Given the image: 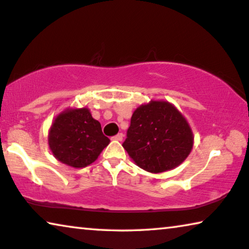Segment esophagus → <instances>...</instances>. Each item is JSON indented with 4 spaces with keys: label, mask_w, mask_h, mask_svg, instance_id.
Masks as SVG:
<instances>
[{
    "label": "esophagus",
    "mask_w": 249,
    "mask_h": 249,
    "mask_svg": "<svg viewBox=\"0 0 249 249\" xmlns=\"http://www.w3.org/2000/svg\"><path fill=\"white\" fill-rule=\"evenodd\" d=\"M123 133H118V134H116V135H115V136H113L112 137V139L113 140H115V141H122V140H123Z\"/></svg>",
    "instance_id": "34e87169"
}]
</instances>
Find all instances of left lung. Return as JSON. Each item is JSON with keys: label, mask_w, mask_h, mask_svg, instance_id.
I'll return each mask as SVG.
<instances>
[{"label": "left lung", "mask_w": 249, "mask_h": 249, "mask_svg": "<svg viewBox=\"0 0 249 249\" xmlns=\"http://www.w3.org/2000/svg\"><path fill=\"white\" fill-rule=\"evenodd\" d=\"M194 145L189 124L166 102H151L132 115L123 147L140 168L160 173L181 164Z\"/></svg>", "instance_id": "8db88e82"}]
</instances>
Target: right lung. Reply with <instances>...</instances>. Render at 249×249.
I'll use <instances>...</instances> for the list:
<instances>
[{
    "label": "right lung",
    "instance_id": "right-lung-1",
    "mask_svg": "<svg viewBox=\"0 0 249 249\" xmlns=\"http://www.w3.org/2000/svg\"><path fill=\"white\" fill-rule=\"evenodd\" d=\"M98 121L87 108L68 109L55 118L49 133L54 158L73 168L91 164L109 144Z\"/></svg>",
    "mask_w": 249,
    "mask_h": 249
}]
</instances>
